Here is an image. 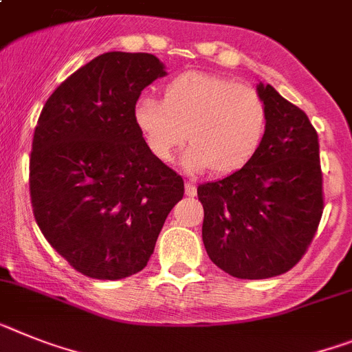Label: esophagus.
Here are the masks:
<instances>
[{"mask_svg": "<svg viewBox=\"0 0 352 352\" xmlns=\"http://www.w3.org/2000/svg\"><path fill=\"white\" fill-rule=\"evenodd\" d=\"M185 194H187L188 197H196L197 196V187L194 185L192 182H187L185 183Z\"/></svg>", "mask_w": 352, "mask_h": 352, "instance_id": "esophagus-1", "label": "esophagus"}]
</instances>
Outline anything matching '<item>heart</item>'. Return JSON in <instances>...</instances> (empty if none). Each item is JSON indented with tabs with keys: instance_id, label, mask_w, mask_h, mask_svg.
I'll use <instances>...</instances> for the list:
<instances>
[{
	"instance_id": "obj_1",
	"label": "heart",
	"mask_w": 352,
	"mask_h": 352,
	"mask_svg": "<svg viewBox=\"0 0 352 352\" xmlns=\"http://www.w3.org/2000/svg\"><path fill=\"white\" fill-rule=\"evenodd\" d=\"M135 124L149 151L173 160L183 144L188 170L213 174L242 169L260 149L267 131V104L254 87L230 78L188 71L170 80L164 101L144 96L135 103Z\"/></svg>"
}]
</instances>
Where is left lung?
<instances>
[{
  "mask_svg": "<svg viewBox=\"0 0 352 352\" xmlns=\"http://www.w3.org/2000/svg\"><path fill=\"white\" fill-rule=\"evenodd\" d=\"M258 92L269 119L256 155L226 178L197 187L206 253L239 279L288 272L310 248L324 210L319 135L274 87L260 83Z\"/></svg>",
  "mask_w": 352,
  "mask_h": 352,
  "instance_id": "8db88e82",
  "label": "left lung"
}]
</instances>
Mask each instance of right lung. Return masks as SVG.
Wrapping results in <instances>:
<instances>
[{
  "label": "right lung",
  "instance_id": "add662e5",
  "mask_svg": "<svg viewBox=\"0 0 352 352\" xmlns=\"http://www.w3.org/2000/svg\"><path fill=\"white\" fill-rule=\"evenodd\" d=\"M162 76L155 55L103 53L56 87L35 126L33 215L51 248L87 278L142 270L185 192L135 124V103Z\"/></svg>",
  "mask_w": 352,
  "mask_h": 352
}]
</instances>
